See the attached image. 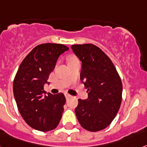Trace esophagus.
<instances>
[{"mask_svg":"<svg viewBox=\"0 0 147 147\" xmlns=\"http://www.w3.org/2000/svg\"><path fill=\"white\" fill-rule=\"evenodd\" d=\"M65 96L66 98H70V97H71V96H70V95H69V94H68V93H65Z\"/></svg>","mask_w":147,"mask_h":147,"instance_id":"esophagus-1","label":"esophagus"}]
</instances>
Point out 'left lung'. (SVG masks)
<instances>
[{
    "instance_id": "8db88e82",
    "label": "left lung",
    "mask_w": 147,
    "mask_h": 147,
    "mask_svg": "<svg viewBox=\"0 0 147 147\" xmlns=\"http://www.w3.org/2000/svg\"><path fill=\"white\" fill-rule=\"evenodd\" d=\"M71 48L82 61L80 79L88 92L87 99H78L76 117L86 130H102L112 123L120 107L121 78L111 59L98 47L84 44Z\"/></svg>"
}]
</instances>
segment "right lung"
<instances>
[{"instance_id":"obj_1","label":"right lung","mask_w":147,"mask_h":147,"mask_svg":"<svg viewBox=\"0 0 147 147\" xmlns=\"http://www.w3.org/2000/svg\"><path fill=\"white\" fill-rule=\"evenodd\" d=\"M69 49L61 44L38 45L19 66L13 83L14 98L22 118L34 129L52 130L61 120L65 97L61 92L45 96L44 86L59 55Z\"/></svg>"}]
</instances>
